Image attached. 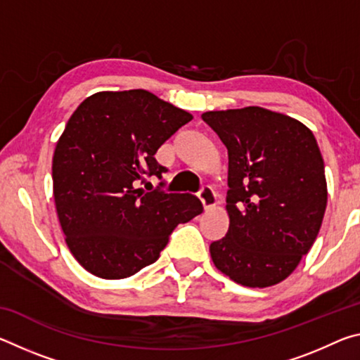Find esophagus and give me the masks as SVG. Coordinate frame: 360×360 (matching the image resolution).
<instances>
[{
  "mask_svg": "<svg viewBox=\"0 0 360 360\" xmlns=\"http://www.w3.org/2000/svg\"><path fill=\"white\" fill-rule=\"evenodd\" d=\"M198 198H200V202H202V206H203L205 211L212 210L216 206V193L208 186H205L202 191H200Z\"/></svg>",
  "mask_w": 360,
  "mask_h": 360,
  "instance_id": "esophagus-1",
  "label": "esophagus"
}]
</instances>
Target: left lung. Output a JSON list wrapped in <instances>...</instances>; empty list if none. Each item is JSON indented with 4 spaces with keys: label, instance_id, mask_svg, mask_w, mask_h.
<instances>
[{
    "label": "left lung",
    "instance_id": "1",
    "mask_svg": "<svg viewBox=\"0 0 360 360\" xmlns=\"http://www.w3.org/2000/svg\"><path fill=\"white\" fill-rule=\"evenodd\" d=\"M202 119L229 152L227 235L211 243L219 271L246 288L284 281L319 233L327 181L319 146L300 120L259 106Z\"/></svg>",
    "mask_w": 360,
    "mask_h": 360
}]
</instances>
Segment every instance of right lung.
<instances>
[{
    "instance_id": "1",
    "label": "right lung",
    "mask_w": 360,
    "mask_h": 360,
    "mask_svg": "<svg viewBox=\"0 0 360 360\" xmlns=\"http://www.w3.org/2000/svg\"><path fill=\"white\" fill-rule=\"evenodd\" d=\"M193 117L143 89L98 92L66 124L52 158L53 200L71 254L103 279L133 276L158 259L169 233L203 211L188 193L144 192L165 168L157 149Z\"/></svg>"
}]
</instances>
